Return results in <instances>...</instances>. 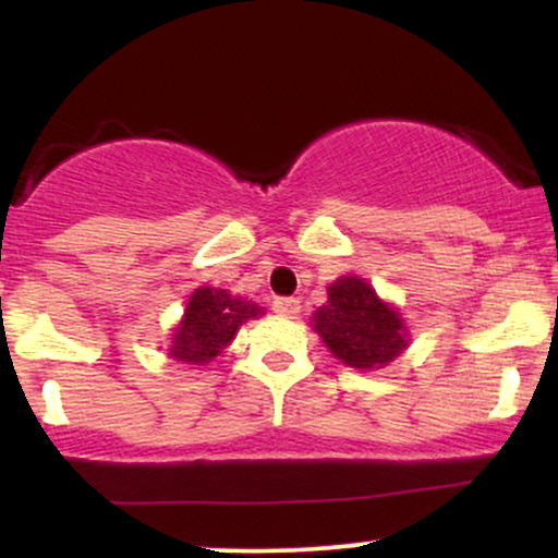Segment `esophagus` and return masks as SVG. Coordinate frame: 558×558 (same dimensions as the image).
Segmentation results:
<instances>
[{"label": "esophagus", "instance_id": "34e87169", "mask_svg": "<svg viewBox=\"0 0 558 558\" xmlns=\"http://www.w3.org/2000/svg\"><path fill=\"white\" fill-rule=\"evenodd\" d=\"M272 310L283 317H293V315H299L301 304H299V299H293V296H278L272 301Z\"/></svg>", "mask_w": 558, "mask_h": 558}]
</instances>
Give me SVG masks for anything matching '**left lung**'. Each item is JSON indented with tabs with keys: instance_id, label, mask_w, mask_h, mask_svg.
Masks as SVG:
<instances>
[{
	"instance_id": "1",
	"label": "left lung",
	"mask_w": 558,
	"mask_h": 558,
	"mask_svg": "<svg viewBox=\"0 0 558 558\" xmlns=\"http://www.w3.org/2000/svg\"><path fill=\"white\" fill-rule=\"evenodd\" d=\"M328 304L315 312V330L349 367L373 369L396 360L407 345L399 312L377 299L360 278H338L328 288Z\"/></svg>"
}]
</instances>
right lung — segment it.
Here are the masks:
<instances>
[{
  "label": "right lung",
  "instance_id": "add662e5",
  "mask_svg": "<svg viewBox=\"0 0 558 558\" xmlns=\"http://www.w3.org/2000/svg\"><path fill=\"white\" fill-rule=\"evenodd\" d=\"M262 315V306L222 288H196L172 338L170 356L185 364H207L220 354L246 319Z\"/></svg>",
  "mask_w": 558,
  "mask_h": 558
}]
</instances>
